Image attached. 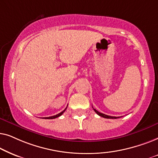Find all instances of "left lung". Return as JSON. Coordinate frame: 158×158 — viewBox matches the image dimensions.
<instances>
[{
    "instance_id": "8db88e82",
    "label": "left lung",
    "mask_w": 158,
    "mask_h": 158,
    "mask_svg": "<svg viewBox=\"0 0 158 158\" xmlns=\"http://www.w3.org/2000/svg\"><path fill=\"white\" fill-rule=\"evenodd\" d=\"M93 107V106H92ZM94 110L95 111V112L98 114V115H99L100 116H101V117H103V118H119V116H118V117H116V116H108V115H106V114H102V113H100V112L97 111L96 109H94Z\"/></svg>"
}]
</instances>
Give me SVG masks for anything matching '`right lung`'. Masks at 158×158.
<instances>
[{
  "instance_id": "1",
  "label": "right lung",
  "mask_w": 158,
  "mask_h": 158,
  "mask_svg": "<svg viewBox=\"0 0 158 158\" xmlns=\"http://www.w3.org/2000/svg\"><path fill=\"white\" fill-rule=\"evenodd\" d=\"M66 109H67V107L65 108V109H64L63 110V111H62V112H60V114H57V115H55V116H49V117H44V118H46V119H53V118H57V117H59L60 116H61L62 114H63L64 111H65Z\"/></svg>"
}]
</instances>
